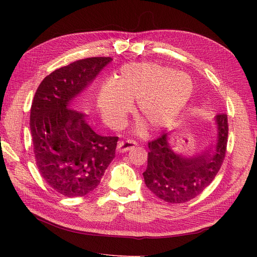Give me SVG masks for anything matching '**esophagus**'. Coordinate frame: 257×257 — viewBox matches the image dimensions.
Returning a JSON list of instances; mask_svg holds the SVG:
<instances>
[{
    "label": "esophagus",
    "instance_id": "34e87169",
    "mask_svg": "<svg viewBox=\"0 0 257 257\" xmlns=\"http://www.w3.org/2000/svg\"><path fill=\"white\" fill-rule=\"evenodd\" d=\"M137 146V143L135 141H132V139H127V141H122L119 142L118 146H116V151L120 153H124L131 149H133L134 147Z\"/></svg>",
    "mask_w": 257,
    "mask_h": 257
}]
</instances>
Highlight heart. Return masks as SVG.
<instances>
[{
  "mask_svg": "<svg viewBox=\"0 0 257 257\" xmlns=\"http://www.w3.org/2000/svg\"><path fill=\"white\" fill-rule=\"evenodd\" d=\"M193 81L189 75L154 62L123 65L113 82L104 83L96 104L107 125L121 128L137 98V113L154 130L173 122L190 100Z\"/></svg>",
  "mask_w": 257,
  "mask_h": 257,
  "instance_id": "obj_1",
  "label": "heart"
}]
</instances>
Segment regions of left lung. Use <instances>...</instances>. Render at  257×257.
<instances>
[{
  "label": "left lung",
  "mask_w": 257,
  "mask_h": 257,
  "mask_svg": "<svg viewBox=\"0 0 257 257\" xmlns=\"http://www.w3.org/2000/svg\"><path fill=\"white\" fill-rule=\"evenodd\" d=\"M216 141L213 150L196 157L174 151L167 134L148 144L145 183L154 195L170 204H182L196 197L213 181L225 158L228 136L227 114L214 116Z\"/></svg>",
  "instance_id": "left-lung-1"
}]
</instances>
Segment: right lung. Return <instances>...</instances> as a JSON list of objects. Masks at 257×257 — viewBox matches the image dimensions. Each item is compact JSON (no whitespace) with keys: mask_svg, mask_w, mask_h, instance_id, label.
Wrapping results in <instances>:
<instances>
[{"mask_svg":"<svg viewBox=\"0 0 257 257\" xmlns=\"http://www.w3.org/2000/svg\"><path fill=\"white\" fill-rule=\"evenodd\" d=\"M112 61L78 60L45 77L31 106L30 128L38 170L50 188L66 197L84 196L97 188L114 158L118 137L100 136L73 100Z\"/></svg>","mask_w":257,"mask_h":257,"instance_id":"add662e5","label":"right lung"}]
</instances>
